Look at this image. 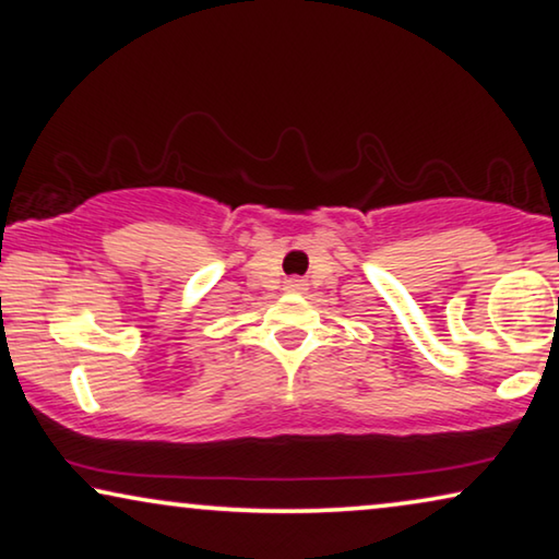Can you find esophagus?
Instances as JSON below:
<instances>
[{"instance_id": "34e87169", "label": "esophagus", "mask_w": 559, "mask_h": 559, "mask_svg": "<svg viewBox=\"0 0 559 559\" xmlns=\"http://www.w3.org/2000/svg\"><path fill=\"white\" fill-rule=\"evenodd\" d=\"M286 288H290V290H301V288H304V281H298V278H290Z\"/></svg>"}]
</instances>
